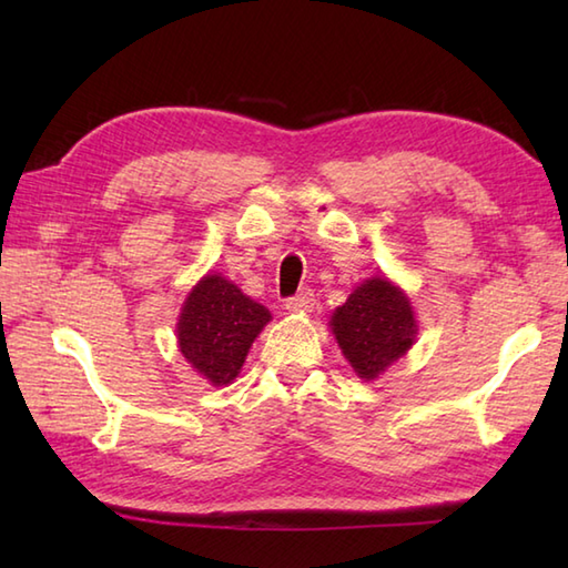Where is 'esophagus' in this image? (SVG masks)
<instances>
[{
  "mask_svg": "<svg viewBox=\"0 0 568 568\" xmlns=\"http://www.w3.org/2000/svg\"><path fill=\"white\" fill-rule=\"evenodd\" d=\"M312 307H315V293L307 291V287L305 291H300L297 295L285 300L287 312H312Z\"/></svg>",
  "mask_w": 568,
  "mask_h": 568,
  "instance_id": "obj_1",
  "label": "esophagus"
}]
</instances>
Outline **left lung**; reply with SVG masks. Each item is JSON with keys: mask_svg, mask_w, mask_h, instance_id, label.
Returning <instances> with one entry per match:
<instances>
[{"mask_svg": "<svg viewBox=\"0 0 568 568\" xmlns=\"http://www.w3.org/2000/svg\"><path fill=\"white\" fill-rule=\"evenodd\" d=\"M329 327L358 378L376 381L415 344L417 320L409 297L388 277H368L332 312Z\"/></svg>", "mask_w": 568, "mask_h": 568, "instance_id": "1", "label": "left lung"}]
</instances>
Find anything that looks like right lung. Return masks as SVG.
Segmentation results:
<instances>
[{
    "label": "right lung",
    "mask_w": 568,
    "mask_h": 568,
    "mask_svg": "<svg viewBox=\"0 0 568 568\" xmlns=\"http://www.w3.org/2000/svg\"><path fill=\"white\" fill-rule=\"evenodd\" d=\"M271 312L226 277L207 273L187 293L178 317V346L212 385H229L248 356Z\"/></svg>",
    "instance_id": "right-lung-1"
}]
</instances>
